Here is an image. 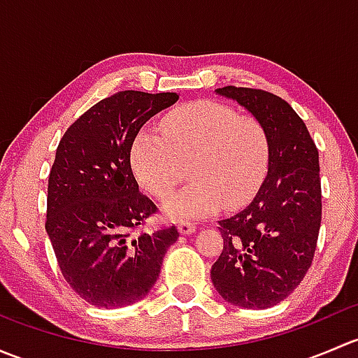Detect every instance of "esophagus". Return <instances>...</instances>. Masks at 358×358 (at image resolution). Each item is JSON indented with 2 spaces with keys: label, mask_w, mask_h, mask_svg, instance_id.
<instances>
[{
  "label": "esophagus",
  "mask_w": 358,
  "mask_h": 358,
  "mask_svg": "<svg viewBox=\"0 0 358 358\" xmlns=\"http://www.w3.org/2000/svg\"><path fill=\"white\" fill-rule=\"evenodd\" d=\"M196 223H192V222H180L178 223V230H180V234H192V232H196Z\"/></svg>",
  "instance_id": "34e87169"
}]
</instances>
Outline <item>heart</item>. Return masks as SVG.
<instances>
[{"label": "heart", "mask_w": 358, "mask_h": 358, "mask_svg": "<svg viewBox=\"0 0 358 358\" xmlns=\"http://www.w3.org/2000/svg\"><path fill=\"white\" fill-rule=\"evenodd\" d=\"M161 129L136 133L129 164L138 185L156 199L173 192L189 164L192 183L162 206L171 220L211 215L222 204L241 208L262 189L270 168V135L255 114L201 100L169 112Z\"/></svg>", "instance_id": "b5f03b06"}]
</instances>
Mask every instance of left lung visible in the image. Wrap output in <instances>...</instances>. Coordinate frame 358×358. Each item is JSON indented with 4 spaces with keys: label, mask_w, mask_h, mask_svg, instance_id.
Masks as SVG:
<instances>
[{
    "label": "left lung",
    "mask_w": 358,
    "mask_h": 358,
    "mask_svg": "<svg viewBox=\"0 0 358 358\" xmlns=\"http://www.w3.org/2000/svg\"><path fill=\"white\" fill-rule=\"evenodd\" d=\"M263 121L270 135V168L246 209L220 220L222 255L211 266L213 286L244 308H270L286 299L312 266L322 220L319 150L303 119L273 93L225 86Z\"/></svg>",
    "instance_id": "left-lung-1"
}]
</instances>
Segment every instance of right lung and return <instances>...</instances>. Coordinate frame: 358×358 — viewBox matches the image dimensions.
I'll return each instance as SVG.
<instances>
[{"instance_id": "add662e5", "label": "right lung", "mask_w": 358, "mask_h": 358, "mask_svg": "<svg viewBox=\"0 0 358 358\" xmlns=\"http://www.w3.org/2000/svg\"><path fill=\"white\" fill-rule=\"evenodd\" d=\"M176 93L126 90L100 100L64 133L50 169L46 222L64 279L85 301L119 308L156 284L175 225L145 232L157 206L138 190L129 149Z\"/></svg>"}]
</instances>
